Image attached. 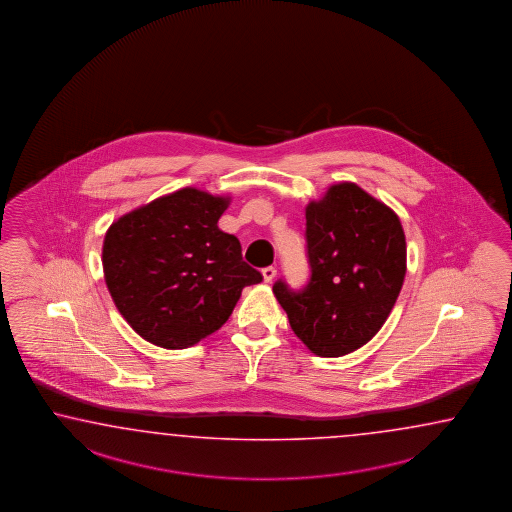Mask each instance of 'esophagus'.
<instances>
[{"instance_id":"obj_1","label":"esophagus","mask_w":512,"mask_h":512,"mask_svg":"<svg viewBox=\"0 0 512 512\" xmlns=\"http://www.w3.org/2000/svg\"><path fill=\"white\" fill-rule=\"evenodd\" d=\"M275 275H277V270H275L274 266H268V268H264V270H262V279H264V283H272L275 279Z\"/></svg>"}]
</instances>
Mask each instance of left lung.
Masks as SVG:
<instances>
[{"instance_id":"left-lung-1","label":"left lung","mask_w":512,"mask_h":512,"mask_svg":"<svg viewBox=\"0 0 512 512\" xmlns=\"http://www.w3.org/2000/svg\"><path fill=\"white\" fill-rule=\"evenodd\" d=\"M311 279L274 294L296 337L320 357L361 348L387 322L407 272L398 214L355 183L327 188L305 209Z\"/></svg>"}]
</instances>
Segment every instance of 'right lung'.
Listing matches in <instances>:
<instances>
[{
  "label": "right lung",
  "mask_w": 512,
  "mask_h": 512,
  "mask_svg": "<svg viewBox=\"0 0 512 512\" xmlns=\"http://www.w3.org/2000/svg\"><path fill=\"white\" fill-rule=\"evenodd\" d=\"M229 198L187 187L127 212L103 240L114 305L155 346L198 344L227 322L242 288L261 272L242 261L235 235L218 229Z\"/></svg>",
  "instance_id": "right-lung-1"
}]
</instances>
